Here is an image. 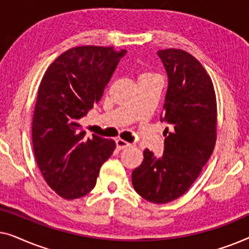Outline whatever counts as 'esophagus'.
<instances>
[{"instance_id": "obj_1", "label": "esophagus", "mask_w": 249, "mask_h": 249, "mask_svg": "<svg viewBox=\"0 0 249 249\" xmlns=\"http://www.w3.org/2000/svg\"><path fill=\"white\" fill-rule=\"evenodd\" d=\"M115 144H117V147L119 148V149H124V148H127V147H130V142H125V141H124V139H117V141H115Z\"/></svg>"}]
</instances>
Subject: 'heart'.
<instances>
[{
	"label": "heart",
	"instance_id": "1",
	"mask_svg": "<svg viewBox=\"0 0 249 249\" xmlns=\"http://www.w3.org/2000/svg\"><path fill=\"white\" fill-rule=\"evenodd\" d=\"M147 76H153V74L149 73V72H146V73H142V77H147Z\"/></svg>",
	"mask_w": 249,
	"mask_h": 249
}]
</instances>
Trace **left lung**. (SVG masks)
Listing matches in <instances>:
<instances>
[{"label":"left lung","mask_w":249,"mask_h":249,"mask_svg":"<svg viewBox=\"0 0 249 249\" xmlns=\"http://www.w3.org/2000/svg\"><path fill=\"white\" fill-rule=\"evenodd\" d=\"M169 78L164 113V151L146 148L132 171V186L148 202L165 204L183 195L202 172L216 141V97L213 83L199 61L182 50L158 52Z\"/></svg>","instance_id":"left-lung-1"}]
</instances>
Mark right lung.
Wrapping results in <instances>:
<instances>
[{
  "label": "right lung",
  "instance_id": "right-lung-1",
  "mask_svg": "<svg viewBox=\"0 0 249 249\" xmlns=\"http://www.w3.org/2000/svg\"><path fill=\"white\" fill-rule=\"evenodd\" d=\"M127 51L78 46L47 68L40 81L33 118V147L37 165L51 188L66 199L87 195L96 185L115 142L86 131L78 120L103 96L119 61Z\"/></svg>",
  "mask_w": 249,
  "mask_h": 249
}]
</instances>
